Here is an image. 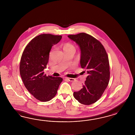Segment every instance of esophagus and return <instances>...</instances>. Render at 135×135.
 I'll list each match as a JSON object with an SVG mask.
<instances>
[{
    "mask_svg": "<svg viewBox=\"0 0 135 135\" xmlns=\"http://www.w3.org/2000/svg\"><path fill=\"white\" fill-rule=\"evenodd\" d=\"M66 79H67V80H68L69 81H70V82H73L74 81H75V79L73 78H66Z\"/></svg>",
    "mask_w": 135,
    "mask_h": 135,
    "instance_id": "esophagus-1",
    "label": "esophagus"
}]
</instances>
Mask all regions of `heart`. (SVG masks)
I'll use <instances>...</instances> for the list:
<instances>
[{"label":"heart","mask_w":135,"mask_h":135,"mask_svg":"<svg viewBox=\"0 0 135 135\" xmlns=\"http://www.w3.org/2000/svg\"><path fill=\"white\" fill-rule=\"evenodd\" d=\"M63 49L64 50H66V49H73V50H75V48L74 47L73 45H72V44H69V43H67L66 44L64 45L63 46Z\"/></svg>","instance_id":"b5f03b06"}]
</instances>
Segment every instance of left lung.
<instances>
[{
	"label": "left lung",
	"instance_id": "1",
	"mask_svg": "<svg viewBox=\"0 0 135 135\" xmlns=\"http://www.w3.org/2000/svg\"><path fill=\"white\" fill-rule=\"evenodd\" d=\"M68 37L80 47L81 66L88 74L83 88L74 92V97L81 104H91L102 97L108 85L110 71L108 55L100 42L89 34L81 33Z\"/></svg>",
	"mask_w": 135,
	"mask_h": 135
}]
</instances>
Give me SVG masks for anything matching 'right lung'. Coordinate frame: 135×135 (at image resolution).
Returning <instances> with one entry per match:
<instances>
[{"label": "right lung", "instance_id": "add662e5", "mask_svg": "<svg viewBox=\"0 0 135 135\" xmlns=\"http://www.w3.org/2000/svg\"><path fill=\"white\" fill-rule=\"evenodd\" d=\"M61 36L44 33L33 38L25 47L20 63V73L25 87L37 99L48 102L57 94L63 79L44 75L52 46Z\"/></svg>", "mask_w": 135, "mask_h": 135}]
</instances>
